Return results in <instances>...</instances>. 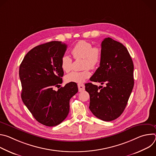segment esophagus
<instances>
[{
	"label": "esophagus",
	"instance_id": "34e87169",
	"mask_svg": "<svg viewBox=\"0 0 156 156\" xmlns=\"http://www.w3.org/2000/svg\"><path fill=\"white\" fill-rule=\"evenodd\" d=\"M78 87L79 92H81V91H84V89H85V86L83 84H78Z\"/></svg>",
	"mask_w": 156,
	"mask_h": 156
}]
</instances>
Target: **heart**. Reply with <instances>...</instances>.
<instances>
[{
  "mask_svg": "<svg viewBox=\"0 0 156 156\" xmlns=\"http://www.w3.org/2000/svg\"><path fill=\"white\" fill-rule=\"evenodd\" d=\"M72 54L76 59L83 58L82 71H73L65 76L67 83H81L90 76L88 69L93 70L96 69L100 64L102 52L98 47H93L90 42L81 40L75 44L72 49ZM72 58L68 55H65L61 60V67L65 72H69L72 68Z\"/></svg>",
  "mask_w": 156,
  "mask_h": 156,
  "instance_id": "1",
  "label": "heart"
}]
</instances>
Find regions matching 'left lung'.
Segmentation results:
<instances>
[{"label":"left lung","instance_id":"8db88e82","mask_svg":"<svg viewBox=\"0 0 156 156\" xmlns=\"http://www.w3.org/2000/svg\"><path fill=\"white\" fill-rule=\"evenodd\" d=\"M101 52L100 66L90 80L105 86L88 83L85 90L90 94L89 108L93 115L110 122L119 117L126 107L134 86V66L127 49L112 38L102 42Z\"/></svg>","mask_w":156,"mask_h":156}]
</instances>
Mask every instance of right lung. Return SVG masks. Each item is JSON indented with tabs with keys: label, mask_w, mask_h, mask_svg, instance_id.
<instances>
[{
	"label": "right lung",
	"mask_w": 156,
	"mask_h": 156,
	"mask_svg": "<svg viewBox=\"0 0 156 156\" xmlns=\"http://www.w3.org/2000/svg\"><path fill=\"white\" fill-rule=\"evenodd\" d=\"M67 46L60 41L41 44L30 51L21 63L19 76L21 99L34 119L48 126L62 123L70 110V100L77 93L76 83H62L61 60Z\"/></svg>",
	"instance_id": "add662e5"
}]
</instances>
